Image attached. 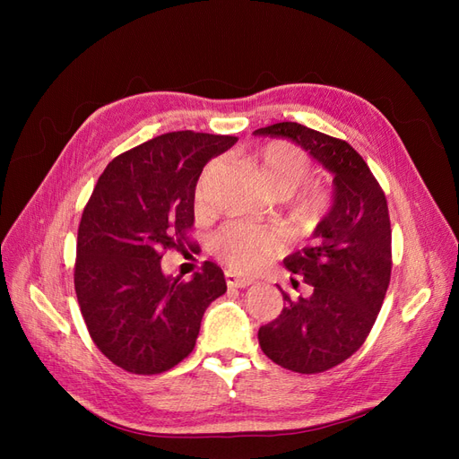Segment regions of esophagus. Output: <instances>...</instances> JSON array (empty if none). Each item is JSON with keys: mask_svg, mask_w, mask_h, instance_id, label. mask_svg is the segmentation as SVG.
Segmentation results:
<instances>
[{"mask_svg": "<svg viewBox=\"0 0 459 459\" xmlns=\"http://www.w3.org/2000/svg\"><path fill=\"white\" fill-rule=\"evenodd\" d=\"M226 283H228V287L243 289V287L253 285L255 280H251V277H241V275H238V273L230 270V272H226Z\"/></svg>", "mask_w": 459, "mask_h": 459, "instance_id": "34e87169", "label": "esophagus"}]
</instances>
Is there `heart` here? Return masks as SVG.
Listing matches in <instances>:
<instances>
[{
  "instance_id": "heart-1",
  "label": "heart",
  "mask_w": 459,
  "mask_h": 459,
  "mask_svg": "<svg viewBox=\"0 0 459 459\" xmlns=\"http://www.w3.org/2000/svg\"><path fill=\"white\" fill-rule=\"evenodd\" d=\"M248 169L255 170L262 186L272 197H285L293 193L310 172V159L300 147L287 142H272L262 145L247 157ZM220 170V162L212 160L204 166L197 182V203ZM325 206V193L316 187H302L293 201V211L300 221H314ZM216 255L239 272H255L264 262L281 253V238L273 230L255 228L247 224H228L212 239Z\"/></svg>"
}]
</instances>
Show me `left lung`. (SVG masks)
<instances>
[{"instance_id": "1", "label": "left lung", "mask_w": 459, "mask_h": 459, "mask_svg": "<svg viewBox=\"0 0 459 459\" xmlns=\"http://www.w3.org/2000/svg\"><path fill=\"white\" fill-rule=\"evenodd\" d=\"M255 135L299 143L333 176L331 204L312 231L316 245L283 258L285 268L310 287V295L290 300L277 287L287 304L258 329L262 352L277 366L297 373L325 371L364 344L391 281L385 193L346 142L299 122L258 128Z\"/></svg>"}]
</instances>
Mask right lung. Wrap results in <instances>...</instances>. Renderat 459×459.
I'll return each mask as SVG.
<instances>
[{"label": "right lung", "mask_w": 459, "mask_h": 459, "mask_svg": "<svg viewBox=\"0 0 459 459\" xmlns=\"http://www.w3.org/2000/svg\"><path fill=\"white\" fill-rule=\"evenodd\" d=\"M233 135L170 132L122 152L97 179L78 228L74 289L93 342L130 373L178 366L195 349L208 304L226 293L216 264L189 281L160 268L193 226L204 164Z\"/></svg>", "instance_id": "1"}]
</instances>
